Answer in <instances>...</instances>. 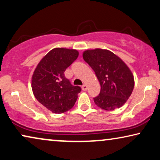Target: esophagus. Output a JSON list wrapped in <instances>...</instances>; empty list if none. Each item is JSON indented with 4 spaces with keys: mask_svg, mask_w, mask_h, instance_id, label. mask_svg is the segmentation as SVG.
Returning <instances> with one entry per match:
<instances>
[{
    "mask_svg": "<svg viewBox=\"0 0 160 160\" xmlns=\"http://www.w3.org/2000/svg\"><path fill=\"white\" fill-rule=\"evenodd\" d=\"M82 89L84 91H86L87 89V84H83L82 87Z\"/></svg>",
    "mask_w": 160,
    "mask_h": 160,
    "instance_id": "esophagus-1",
    "label": "esophagus"
}]
</instances>
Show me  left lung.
Returning <instances> with one entry per match:
<instances>
[{
    "instance_id": "1",
    "label": "left lung",
    "mask_w": 160,
    "mask_h": 160,
    "mask_svg": "<svg viewBox=\"0 0 160 160\" xmlns=\"http://www.w3.org/2000/svg\"><path fill=\"white\" fill-rule=\"evenodd\" d=\"M83 58L89 64L100 84L99 95L94 102L100 108L113 111L122 107L134 88V77L128 65L107 49L86 50Z\"/></svg>"
}]
</instances>
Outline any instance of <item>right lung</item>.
<instances>
[{
	"mask_svg": "<svg viewBox=\"0 0 160 160\" xmlns=\"http://www.w3.org/2000/svg\"><path fill=\"white\" fill-rule=\"evenodd\" d=\"M78 56L76 49L54 48L37 65L32 76V89L37 100L54 113L73 108L81 92L65 78L64 72Z\"/></svg>",
	"mask_w": 160,
	"mask_h": 160,
	"instance_id": "right-lung-1",
	"label": "right lung"
}]
</instances>
